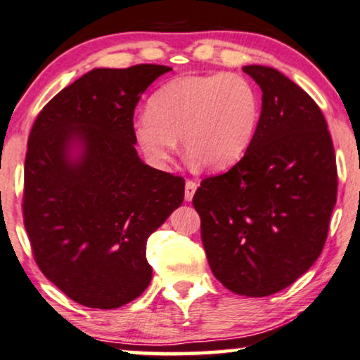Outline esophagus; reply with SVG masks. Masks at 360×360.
Returning a JSON list of instances; mask_svg holds the SVG:
<instances>
[{
	"label": "esophagus",
	"instance_id": "1",
	"mask_svg": "<svg viewBox=\"0 0 360 360\" xmlns=\"http://www.w3.org/2000/svg\"><path fill=\"white\" fill-rule=\"evenodd\" d=\"M197 181L193 180H187L185 181V200L187 202H192L193 195H195V190H197Z\"/></svg>",
	"mask_w": 360,
	"mask_h": 360
}]
</instances>
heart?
<instances>
[{
  "mask_svg": "<svg viewBox=\"0 0 360 360\" xmlns=\"http://www.w3.org/2000/svg\"><path fill=\"white\" fill-rule=\"evenodd\" d=\"M260 122V96L240 73L185 75L150 96L148 112L133 122V136L150 165L165 168L181 139L185 153L205 170L240 160Z\"/></svg>",
  "mask_w": 360,
  "mask_h": 360,
  "instance_id": "1",
  "label": "heart"
}]
</instances>
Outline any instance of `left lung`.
<instances>
[{
    "label": "left lung",
    "instance_id": "8db88e82",
    "mask_svg": "<svg viewBox=\"0 0 360 360\" xmlns=\"http://www.w3.org/2000/svg\"><path fill=\"white\" fill-rule=\"evenodd\" d=\"M262 90L254 141L238 163L193 195L212 272L233 294L265 297L294 283L321 255L337 200L327 122L292 79L243 66Z\"/></svg>",
    "mask_w": 360,
    "mask_h": 360
}]
</instances>
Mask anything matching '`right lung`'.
<instances>
[{
  "instance_id": "obj_1",
  "label": "right lung",
  "mask_w": 360,
  "mask_h": 360,
  "mask_svg": "<svg viewBox=\"0 0 360 360\" xmlns=\"http://www.w3.org/2000/svg\"><path fill=\"white\" fill-rule=\"evenodd\" d=\"M170 70H91L53 96L30 131L31 252L44 277L86 307L117 309L143 294L152 281L146 238L184 202L185 180L145 165L133 136L141 93Z\"/></svg>"
}]
</instances>
